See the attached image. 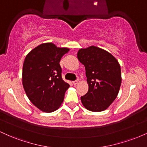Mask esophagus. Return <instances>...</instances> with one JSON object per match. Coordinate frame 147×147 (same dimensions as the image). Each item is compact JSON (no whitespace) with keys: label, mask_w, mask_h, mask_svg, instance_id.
<instances>
[{"label":"esophagus","mask_w":147,"mask_h":147,"mask_svg":"<svg viewBox=\"0 0 147 147\" xmlns=\"http://www.w3.org/2000/svg\"><path fill=\"white\" fill-rule=\"evenodd\" d=\"M78 83H79V81L78 80H75V81H74V82H73V84L75 86L77 85V84H78Z\"/></svg>","instance_id":"esophagus-1"}]
</instances>
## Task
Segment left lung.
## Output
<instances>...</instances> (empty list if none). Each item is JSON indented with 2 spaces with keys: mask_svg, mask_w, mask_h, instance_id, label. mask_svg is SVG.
<instances>
[{
  "mask_svg": "<svg viewBox=\"0 0 147 147\" xmlns=\"http://www.w3.org/2000/svg\"><path fill=\"white\" fill-rule=\"evenodd\" d=\"M79 61L84 65L88 91L81 97L84 107L92 112L106 110L116 99L122 82L120 65L109 52L96 46L80 49Z\"/></svg>",
  "mask_w": 147,
  "mask_h": 147,
  "instance_id": "obj_1",
  "label": "left lung"
}]
</instances>
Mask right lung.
<instances>
[{
	"label": "right lung",
	"mask_w": 147,
	"mask_h": 147,
	"mask_svg": "<svg viewBox=\"0 0 147 147\" xmlns=\"http://www.w3.org/2000/svg\"><path fill=\"white\" fill-rule=\"evenodd\" d=\"M69 51L52 43L39 45L25 57L23 86L31 102L43 112L56 111L61 105L70 85L62 79L60 60Z\"/></svg>",
	"instance_id": "add662e5"
}]
</instances>
